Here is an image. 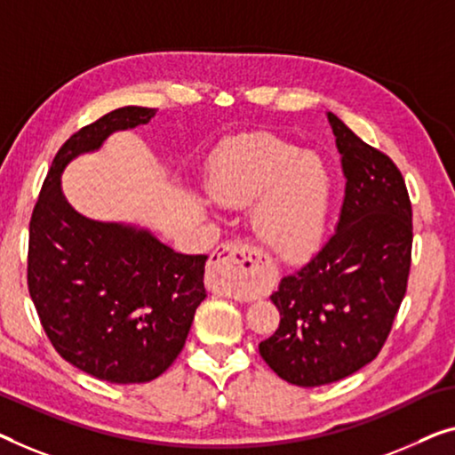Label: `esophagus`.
<instances>
[{
	"mask_svg": "<svg viewBox=\"0 0 455 455\" xmlns=\"http://www.w3.org/2000/svg\"><path fill=\"white\" fill-rule=\"evenodd\" d=\"M259 263L257 251L241 241H227L216 247L210 261L208 286L212 292L247 300L253 271Z\"/></svg>",
	"mask_w": 455,
	"mask_h": 455,
	"instance_id": "1",
	"label": "esophagus"
}]
</instances>
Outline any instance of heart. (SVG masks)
<instances>
[{
  "label": "heart",
  "instance_id": "heart-1",
  "mask_svg": "<svg viewBox=\"0 0 455 455\" xmlns=\"http://www.w3.org/2000/svg\"><path fill=\"white\" fill-rule=\"evenodd\" d=\"M208 196L216 204H255L253 233L277 259L308 255L321 239L329 208L323 163L290 142L251 134L227 142L208 169Z\"/></svg>",
  "mask_w": 455,
  "mask_h": 455
}]
</instances>
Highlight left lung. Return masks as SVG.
<instances>
[{
    "instance_id": "8db88e82",
    "label": "left lung",
    "mask_w": 455,
    "mask_h": 455,
    "mask_svg": "<svg viewBox=\"0 0 455 455\" xmlns=\"http://www.w3.org/2000/svg\"><path fill=\"white\" fill-rule=\"evenodd\" d=\"M341 153L345 198L337 230L271 302L280 327L259 354L282 379L313 388L376 359L406 292L412 208L403 173L335 114H327Z\"/></svg>"
}]
</instances>
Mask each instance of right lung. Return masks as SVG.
<instances>
[{
	"instance_id": "1",
	"label": "right lung",
	"mask_w": 455,
	"mask_h": 455,
	"mask_svg": "<svg viewBox=\"0 0 455 455\" xmlns=\"http://www.w3.org/2000/svg\"><path fill=\"white\" fill-rule=\"evenodd\" d=\"M155 108H118L71 134L54 155L32 210L28 290L46 337L81 371L114 384L151 382L184 349L206 298V255L175 253L148 230L85 219L60 173Z\"/></svg>"
}]
</instances>
